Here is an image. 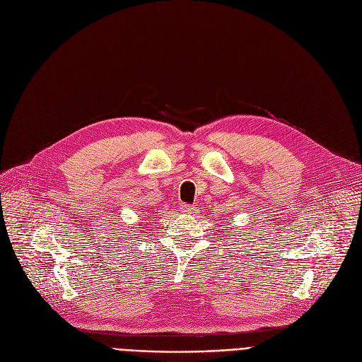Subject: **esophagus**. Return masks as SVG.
<instances>
[{
	"mask_svg": "<svg viewBox=\"0 0 362 362\" xmlns=\"http://www.w3.org/2000/svg\"><path fill=\"white\" fill-rule=\"evenodd\" d=\"M180 211H181V213L192 214L193 211H194V206H192V205H189V204H181V205H180Z\"/></svg>",
	"mask_w": 362,
	"mask_h": 362,
	"instance_id": "34e87169",
	"label": "esophagus"
}]
</instances>
